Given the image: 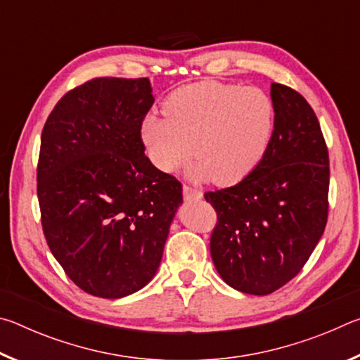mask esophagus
<instances>
[{
    "label": "esophagus",
    "mask_w": 360,
    "mask_h": 360,
    "mask_svg": "<svg viewBox=\"0 0 360 360\" xmlns=\"http://www.w3.org/2000/svg\"><path fill=\"white\" fill-rule=\"evenodd\" d=\"M182 195H184V200H188V202H191V200H200L203 197L202 192L197 191V188L188 187V186L182 187Z\"/></svg>",
    "instance_id": "34e87169"
}]
</instances>
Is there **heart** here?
<instances>
[{"label":"heart","mask_w":360,"mask_h":360,"mask_svg":"<svg viewBox=\"0 0 360 360\" xmlns=\"http://www.w3.org/2000/svg\"><path fill=\"white\" fill-rule=\"evenodd\" d=\"M167 117L148 115L141 141L152 165L174 173L191 160L195 181L231 186L251 174L275 131V105L259 87L203 81L168 96Z\"/></svg>","instance_id":"heart-1"}]
</instances>
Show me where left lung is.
<instances>
[{
  "label": "left lung",
  "mask_w": 360,
  "mask_h": 360,
  "mask_svg": "<svg viewBox=\"0 0 360 360\" xmlns=\"http://www.w3.org/2000/svg\"><path fill=\"white\" fill-rule=\"evenodd\" d=\"M275 131L264 158L238 184L206 192L217 212L211 257L230 288L268 295L289 283L327 224L328 152L303 96L271 84Z\"/></svg>",
  "instance_id": "1"
}]
</instances>
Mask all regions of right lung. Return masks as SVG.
Segmentation results:
<instances>
[{
  "label": "right lung",
  "mask_w": 360,
  "mask_h": 360,
  "mask_svg": "<svg viewBox=\"0 0 360 360\" xmlns=\"http://www.w3.org/2000/svg\"><path fill=\"white\" fill-rule=\"evenodd\" d=\"M148 77L72 89L41 135L38 200L46 241L77 288L101 298L143 289L158 270L181 182L152 165L141 125Z\"/></svg>",
  "instance_id": "right-lung-1"
}]
</instances>
